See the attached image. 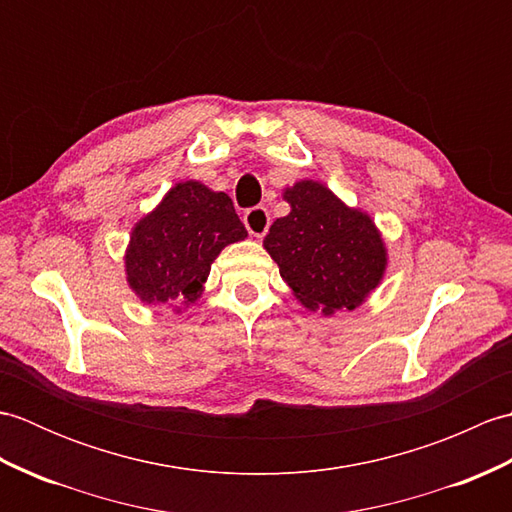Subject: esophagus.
I'll use <instances>...</instances> for the list:
<instances>
[{
  "instance_id": "34e87169",
  "label": "esophagus",
  "mask_w": 512,
  "mask_h": 512,
  "mask_svg": "<svg viewBox=\"0 0 512 512\" xmlns=\"http://www.w3.org/2000/svg\"><path fill=\"white\" fill-rule=\"evenodd\" d=\"M244 224L250 235L264 237L270 226V213L264 209V206H253V209H248L244 213Z\"/></svg>"
}]
</instances>
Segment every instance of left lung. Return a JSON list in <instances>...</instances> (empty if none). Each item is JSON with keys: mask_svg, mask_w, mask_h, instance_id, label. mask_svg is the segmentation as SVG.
I'll list each match as a JSON object with an SVG mask.
<instances>
[{"mask_svg": "<svg viewBox=\"0 0 512 512\" xmlns=\"http://www.w3.org/2000/svg\"><path fill=\"white\" fill-rule=\"evenodd\" d=\"M284 200L290 213L270 226L264 248L292 295L325 317L361 306L387 268V248L372 217L314 180L286 189Z\"/></svg>", "mask_w": 512, "mask_h": 512, "instance_id": "1", "label": "left lung"}]
</instances>
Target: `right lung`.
Wrapping results in <instances>:
<instances>
[{
  "label": "right lung",
  "instance_id": "1",
  "mask_svg": "<svg viewBox=\"0 0 512 512\" xmlns=\"http://www.w3.org/2000/svg\"><path fill=\"white\" fill-rule=\"evenodd\" d=\"M246 235L226 193L195 180L178 182L132 228L127 284L145 303L191 306L202 295L215 257Z\"/></svg>",
  "mask_w": 512,
  "mask_h": 512
}]
</instances>
